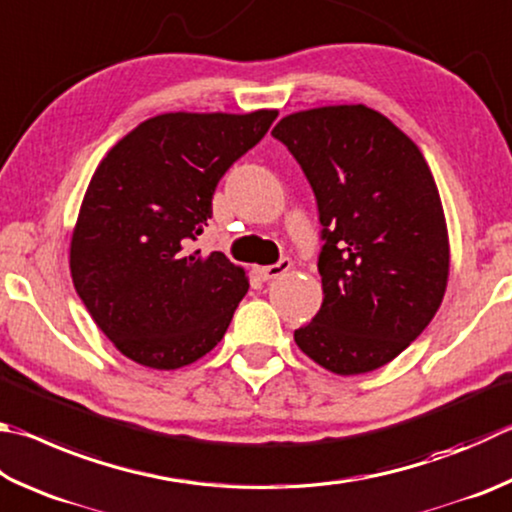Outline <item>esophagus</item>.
<instances>
[{"label": "esophagus", "mask_w": 512, "mask_h": 512, "mask_svg": "<svg viewBox=\"0 0 512 512\" xmlns=\"http://www.w3.org/2000/svg\"><path fill=\"white\" fill-rule=\"evenodd\" d=\"M293 266V262L288 257H284V259H280V262L277 264H271V266H262V268H257V275L262 277L264 282H268V280H275V277H280L282 273H286L288 268Z\"/></svg>", "instance_id": "34e87169"}]
</instances>
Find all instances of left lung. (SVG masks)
<instances>
[{
	"instance_id": "8db88e82",
	"label": "left lung",
	"mask_w": 512,
	"mask_h": 512,
	"mask_svg": "<svg viewBox=\"0 0 512 512\" xmlns=\"http://www.w3.org/2000/svg\"><path fill=\"white\" fill-rule=\"evenodd\" d=\"M273 136L311 183L324 239V300L295 345L333 374H367L443 302L450 241L434 176L412 138L365 105L295 111Z\"/></svg>"
}]
</instances>
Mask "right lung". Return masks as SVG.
<instances>
[{
    "mask_svg": "<svg viewBox=\"0 0 512 512\" xmlns=\"http://www.w3.org/2000/svg\"><path fill=\"white\" fill-rule=\"evenodd\" d=\"M275 118V109L161 114L120 138L96 167L69 266L98 329L129 360L179 369L224 338L248 293L246 271L192 244L212 217L219 179Z\"/></svg>",
    "mask_w": 512,
    "mask_h": 512,
    "instance_id": "right-lung-1",
    "label": "right lung"
}]
</instances>
